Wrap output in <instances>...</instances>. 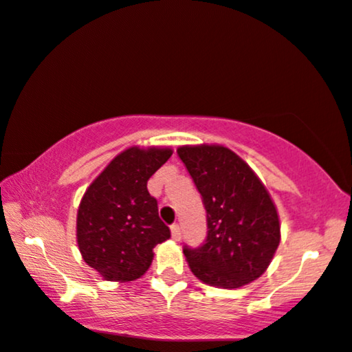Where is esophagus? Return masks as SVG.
<instances>
[{
    "label": "esophagus",
    "instance_id": "1",
    "mask_svg": "<svg viewBox=\"0 0 352 352\" xmlns=\"http://www.w3.org/2000/svg\"><path fill=\"white\" fill-rule=\"evenodd\" d=\"M170 232H172V238H173V239L180 241V238H182V230H180L179 224H172V226H170Z\"/></svg>",
    "mask_w": 352,
    "mask_h": 352
}]
</instances>
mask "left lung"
Returning <instances> with one entry per match:
<instances>
[{
    "instance_id": "obj_1",
    "label": "left lung",
    "mask_w": 352,
    "mask_h": 352,
    "mask_svg": "<svg viewBox=\"0 0 352 352\" xmlns=\"http://www.w3.org/2000/svg\"><path fill=\"white\" fill-rule=\"evenodd\" d=\"M177 154L201 195L208 224L205 244L184 249L190 270L206 285L228 290L259 278L280 243V219L267 188L224 146H180Z\"/></svg>"
}]
</instances>
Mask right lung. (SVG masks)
<instances>
[{"mask_svg": "<svg viewBox=\"0 0 352 352\" xmlns=\"http://www.w3.org/2000/svg\"><path fill=\"white\" fill-rule=\"evenodd\" d=\"M170 147L133 146L118 154L91 182L77 211V244L83 261L104 280L133 282L170 238L159 218L147 180L170 159Z\"/></svg>", "mask_w": 352, "mask_h": 352, "instance_id": "add662e5", "label": "right lung"}]
</instances>
